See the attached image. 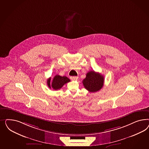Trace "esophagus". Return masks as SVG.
I'll list each match as a JSON object with an SVG mask.
<instances>
[{
    "instance_id": "obj_1",
    "label": "esophagus",
    "mask_w": 149,
    "mask_h": 149,
    "mask_svg": "<svg viewBox=\"0 0 149 149\" xmlns=\"http://www.w3.org/2000/svg\"><path fill=\"white\" fill-rule=\"evenodd\" d=\"M78 79V77H70V79L72 80H76Z\"/></svg>"
}]
</instances>
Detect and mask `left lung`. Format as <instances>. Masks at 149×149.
I'll return each instance as SVG.
<instances>
[{
  "instance_id": "left-lung-1",
  "label": "left lung",
  "mask_w": 149,
  "mask_h": 149,
  "mask_svg": "<svg viewBox=\"0 0 149 149\" xmlns=\"http://www.w3.org/2000/svg\"><path fill=\"white\" fill-rule=\"evenodd\" d=\"M103 75L95 71H90L86 74V77L82 81L83 85L90 92H95L100 90L104 85Z\"/></svg>"
}]
</instances>
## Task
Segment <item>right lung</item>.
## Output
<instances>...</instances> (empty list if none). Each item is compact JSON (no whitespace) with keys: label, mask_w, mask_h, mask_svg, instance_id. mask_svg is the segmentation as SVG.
<instances>
[{"label":"right lung","mask_w":149,"mask_h":149,"mask_svg":"<svg viewBox=\"0 0 149 149\" xmlns=\"http://www.w3.org/2000/svg\"><path fill=\"white\" fill-rule=\"evenodd\" d=\"M70 79L67 77L63 76L61 77L59 75H56L54 77L52 82L51 83V77L47 79V84L48 87L51 88H52L54 90H57L61 89L62 86L66 83L70 82Z\"/></svg>","instance_id":"add662e5"}]
</instances>
